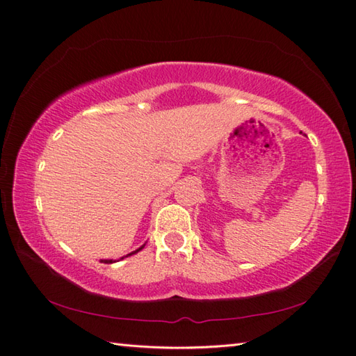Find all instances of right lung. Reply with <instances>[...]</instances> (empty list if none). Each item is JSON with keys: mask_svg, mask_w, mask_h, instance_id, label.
Here are the masks:
<instances>
[{"mask_svg": "<svg viewBox=\"0 0 356 356\" xmlns=\"http://www.w3.org/2000/svg\"><path fill=\"white\" fill-rule=\"evenodd\" d=\"M143 248H144V245L140 246V248H138L136 251H133V252H130V254H127V256H131V254H136V252H139L140 250H143ZM122 259H124V257H122ZM100 261H104V264H115V260H113V259H105V260H100Z\"/></svg>", "mask_w": 356, "mask_h": 356, "instance_id": "1", "label": "right lung"}]
</instances>
